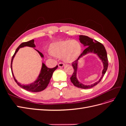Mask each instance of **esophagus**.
Here are the masks:
<instances>
[{"mask_svg": "<svg viewBox=\"0 0 126 126\" xmlns=\"http://www.w3.org/2000/svg\"><path fill=\"white\" fill-rule=\"evenodd\" d=\"M63 66H64V63H63L60 62L58 63V66L59 67H63Z\"/></svg>", "mask_w": 126, "mask_h": 126, "instance_id": "1", "label": "esophagus"}]
</instances>
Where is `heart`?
<instances>
[{
	"label": "heart",
	"mask_w": 126,
	"mask_h": 126,
	"mask_svg": "<svg viewBox=\"0 0 126 126\" xmlns=\"http://www.w3.org/2000/svg\"><path fill=\"white\" fill-rule=\"evenodd\" d=\"M81 51V45L78 41L64 40L51 45V54L58 58H63L66 63H72L79 57Z\"/></svg>",
	"instance_id": "1"
}]
</instances>
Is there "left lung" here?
I'll use <instances>...</instances> for the list:
<instances>
[{
  "label": "left lung",
  "mask_w": 126,
  "mask_h": 126,
  "mask_svg": "<svg viewBox=\"0 0 126 126\" xmlns=\"http://www.w3.org/2000/svg\"><path fill=\"white\" fill-rule=\"evenodd\" d=\"M79 37V40L80 43L84 45L85 46H86L87 47L83 50V51L81 53L80 55L79 56L78 59L72 63V66L74 68V72L72 73L71 77H70V80L71 82L73 83V85L76 87L82 89H89L97 85L98 83H99L102 77H104V75L105 74L108 66L107 54V52L104 46L101 43H99V42L97 41L96 40H94L88 36L84 35H80ZM88 52H94L95 53H97L98 55L102 60L103 62L104 63V69L103 71L102 76L99 81L90 86H85L81 84L78 81L77 78H76V74H77L78 60L80 57L82 56Z\"/></svg>",
  "instance_id": "8db88e82"
}]
</instances>
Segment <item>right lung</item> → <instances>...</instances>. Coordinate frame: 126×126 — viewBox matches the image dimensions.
<instances>
[{"instance_id": "1", "label": "right lung", "mask_w": 126, "mask_h": 126, "mask_svg": "<svg viewBox=\"0 0 126 126\" xmlns=\"http://www.w3.org/2000/svg\"><path fill=\"white\" fill-rule=\"evenodd\" d=\"M24 46H28L30 47H35V45L34 44V40H31L27 42H24V43H21L19 46L17 48L16 50L15 51V52L14 53V55L12 57V59H11V72H12V74L13 76V77L14 78L15 81L17 83V85L20 86V87L22 88L29 91H31V92H39V91L44 90L46 88L49 82H50V79L52 76V74L54 71L58 68V66H56L55 67L53 68H48L45 65L44 63H43V66H42V68L41 70L40 74L39 76V77L38 78V79L36 81L34 82L33 83H32L30 85H22L20 83H19L17 80L15 78V77L13 74V70H12V62L14 59V57H15V55H16V52L18 51L19 48L23 47ZM39 52V54L40 55L41 57H43V55L41 54V53L38 51Z\"/></svg>"}]
</instances>
